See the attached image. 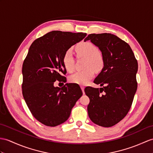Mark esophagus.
Instances as JSON below:
<instances>
[{"label": "esophagus", "instance_id": "34e87169", "mask_svg": "<svg viewBox=\"0 0 153 153\" xmlns=\"http://www.w3.org/2000/svg\"><path fill=\"white\" fill-rule=\"evenodd\" d=\"M81 90H82L83 91V93L85 94V92H84V89H85V87L83 86H81Z\"/></svg>", "mask_w": 153, "mask_h": 153}]
</instances>
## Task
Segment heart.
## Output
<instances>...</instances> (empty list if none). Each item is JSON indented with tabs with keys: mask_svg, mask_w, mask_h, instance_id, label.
I'll list each match as a JSON object with an SVG mask.
<instances>
[{
	"mask_svg": "<svg viewBox=\"0 0 153 153\" xmlns=\"http://www.w3.org/2000/svg\"><path fill=\"white\" fill-rule=\"evenodd\" d=\"M75 51L78 57L86 58L85 69L74 74L70 77L69 80L72 83L86 85L93 77L94 70L100 71L104 67V57L102 53L98 50L97 46L89 42L77 44L75 47ZM62 62L67 71L73 72L75 68V59L72 49H69L64 53Z\"/></svg>",
	"mask_w": 153,
	"mask_h": 153,
	"instance_id": "b5f03b06",
	"label": "heart"
}]
</instances>
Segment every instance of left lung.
Instances as JSON below:
<instances>
[{"label":"left lung","instance_id":"1","mask_svg":"<svg viewBox=\"0 0 153 153\" xmlns=\"http://www.w3.org/2000/svg\"><path fill=\"white\" fill-rule=\"evenodd\" d=\"M87 40L98 47L104 57V68L94 81L102 87L85 89L90 99L88 117L96 125L111 127L125 118L132 106L137 87V61L130 46L114 34H91Z\"/></svg>","mask_w":153,"mask_h":153}]
</instances>
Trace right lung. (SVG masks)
I'll return each mask as SVG.
<instances>
[{
    "label": "right lung",
    "instance_id": "right-lung-1",
    "mask_svg": "<svg viewBox=\"0 0 153 153\" xmlns=\"http://www.w3.org/2000/svg\"><path fill=\"white\" fill-rule=\"evenodd\" d=\"M86 33L54 30L35 40L22 67V93L34 118L48 126H56L69 118L83 93L79 86L66 83L54 87L56 80H65V51L82 40Z\"/></svg>",
    "mask_w": 153,
    "mask_h": 153
}]
</instances>
